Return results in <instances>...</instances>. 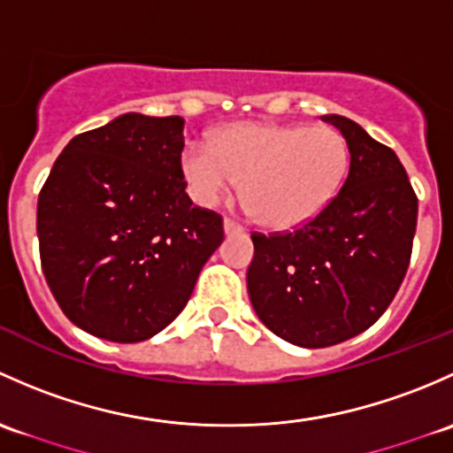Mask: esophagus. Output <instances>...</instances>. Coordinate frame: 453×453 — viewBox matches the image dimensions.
Returning a JSON list of instances; mask_svg holds the SVG:
<instances>
[{
  "label": "esophagus",
  "mask_w": 453,
  "mask_h": 453,
  "mask_svg": "<svg viewBox=\"0 0 453 453\" xmlns=\"http://www.w3.org/2000/svg\"><path fill=\"white\" fill-rule=\"evenodd\" d=\"M242 231H244V228L237 225V222L225 220V233H226V235H233V233H242Z\"/></svg>",
  "instance_id": "34e87169"
}]
</instances>
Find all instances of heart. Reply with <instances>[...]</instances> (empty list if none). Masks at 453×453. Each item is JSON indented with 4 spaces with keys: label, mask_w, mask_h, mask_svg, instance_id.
I'll use <instances>...</instances> for the list:
<instances>
[{
    "label": "heart",
    "mask_w": 453,
    "mask_h": 453,
    "mask_svg": "<svg viewBox=\"0 0 453 453\" xmlns=\"http://www.w3.org/2000/svg\"><path fill=\"white\" fill-rule=\"evenodd\" d=\"M349 143L334 126L237 122L211 143L189 142L180 170L200 204L242 180V198L264 226L295 228L319 216L349 172Z\"/></svg>",
    "instance_id": "1"
}]
</instances>
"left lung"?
<instances>
[{
	"label": "left lung",
	"instance_id": "obj_1",
	"mask_svg": "<svg viewBox=\"0 0 453 453\" xmlns=\"http://www.w3.org/2000/svg\"><path fill=\"white\" fill-rule=\"evenodd\" d=\"M349 143V174L319 213L290 233H253L246 273L259 320L279 338L323 349L362 334L393 303L412 255L418 200L384 143L325 115Z\"/></svg>",
	"mask_w": 453,
	"mask_h": 453
}]
</instances>
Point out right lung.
<instances>
[{
	"mask_svg": "<svg viewBox=\"0 0 453 453\" xmlns=\"http://www.w3.org/2000/svg\"><path fill=\"white\" fill-rule=\"evenodd\" d=\"M183 124L126 113L76 134L41 189L45 281L87 334L142 342L165 329L225 240L222 216L185 194Z\"/></svg>",
	"mask_w": 453,
	"mask_h": 453,
	"instance_id": "right-lung-1",
	"label": "right lung"
}]
</instances>
